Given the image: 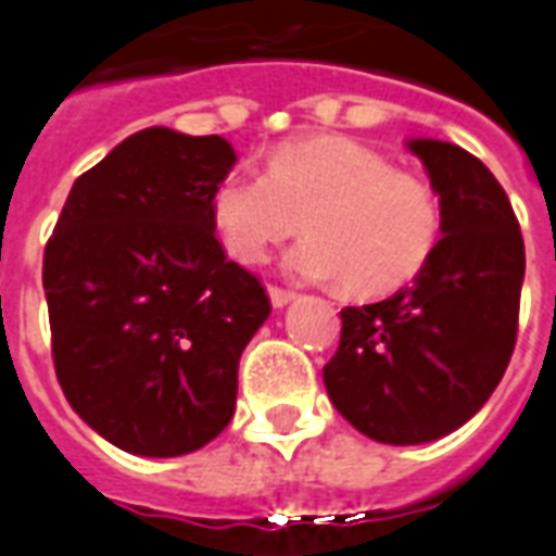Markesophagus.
I'll use <instances>...</instances> for the list:
<instances>
[{
    "label": "esophagus",
    "instance_id": "34e87169",
    "mask_svg": "<svg viewBox=\"0 0 556 556\" xmlns=\"http://www.w3.org/2000/svg\"><path fill=\"white\" fill-rule=\"evenodd\" d=\"M295 293H290V290H281V287H269V302H273L275 311H281V307H287V304L293 302Z\"/></svg>",
    "mask_w": 556,
    "mask_h": 556
}]
</instances>
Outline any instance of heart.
I'll return each mask as SVG.
<instances>
[{
  "label": "heart",
  "mask_w": 556,
  "mask_h": 556,
  "mask_svg": "<svg viewBox=\"0 0 556 556\" xmlns=\"http://www.w3.org/2000/svg\"><path fill=\"white\" fill-rule=\"evenodd\" d=\"M302 219L311 237L287 254V273L342 281L361 299L416 281L442 233L431 187L345 137L278 146L266 173L228 175L211 193V223L243 263L290 240Z\"/></svg>",
  "instance_id": "heart-1"
}]
</instances>
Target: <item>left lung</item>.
Listing matches in <instances>:
<instances>
[{
  "instance_id": "left-lung-1",
  "label": "left lung",
  "mask_w": 556,
  "mask_h": 556,
  "mask_svg": "<svg viewBox=\"0 0 556 556\" xmlns=\"http://www.w3.org/2000/svg\"><path fill=\"white\" fill-rule=\"evenodd\" d=\"M440 195L442 237L410 287L345 307L323 369L333 407L387 445L457 431L504 378L516 345L525 243L495 175L454 143L407 140Z\"/></svg>"
}]
</instances>
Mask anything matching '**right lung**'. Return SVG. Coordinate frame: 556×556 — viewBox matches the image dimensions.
I'll return each mask as SVG.
<instances>
[{
    "label": "right lung",
    "instance_id": "right-lung-1",
    "mask_svg": "<svg viewBox=\"0 0 556 556\" xmlns=\"http://www.w3.org/2000/svg\"><path fill=\"white\" fill-rule=\"evenodd\" d=\"M233 164L219 135L143 128L75 178L46 243L61 390L128 454L181 457L219 437L240 354L273 311L214 237L211 193Z\"/></svg>",
    "mask_w": 556,
    "mask_h": 556
}]
</instances>
